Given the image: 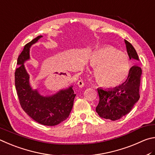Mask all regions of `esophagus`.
<instances>
[{"label":"esophagus","mask_w":155,"mask_h":155,"mask_svg":"<svg viewBox=\"0 0 155 155\" xmlns=\"http://www.w3.org/2000/svg\"><path fill=\"white\" fill-rule=\"evenodd\" d=\"M84 82L83 81L81 80H79L78 82V86H79L80 88H82L83 86H84Z\"/></svg>","instance_id":"34e87169"}]
</instances>
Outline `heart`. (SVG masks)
<instances>
[{
    "instance_id": "heart-1",
    "label": "heart",
    "mask_w": 155,
    "mask_h": 155,
    "mask_svg": "<svg viewBox=\"0 0 155 155\" xmlns=\"http://www.w3.org/2000/svg\"><path fill=\"white\" fill-rule=\"evenodd\" d=\"M93 75L100 86L114 88L120 86L131 74L132 64L128 55L113 46H103L90 58Z\"/></svg>"
}]
</instances>
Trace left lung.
Listing matches in <instances>:
<instances>
[{
	"mask_svg": "<svg viewBox=\"0 0 155 155\" xmlns=\"http://www.w3.org/2000/svg\"><path fill=\"white\" fill-rule=\"evenodd\" d=\"M129 59L139 61V58L131 43L124 40ZM142 69L137 65L131 68V74L123 84L114 88H97L99 102L96 112L100 117L116 120L129 114L140 99V86Z\"/></svg>",
	"mask_w": 155,
	"mask_h": 155,
	"instance_id": "left-lung-1",
	"label": "left lung"
}]
</instances>
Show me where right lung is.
<instances>
[{
    "mask_svg": "<svg viewBox=\"0 0 155 155\" xmlns=\"http://www.w3.org/2000/svg\"><path fill=\"white\" fill-rule=\"evenodd\" d=\"M43 36L39 35L27 43L18 56L15 72V85L23 110L34 120L45 126H55L66 120L72 110L76 94L73 86L50 96L41 94L30 83V75L24 62L30 59V48Z\"/></svg>",
    "mask_w": 155,
    "mask_h": 155,
    "instance_id": "add662e5",
    "label": "right lung"
}]
</instances>
